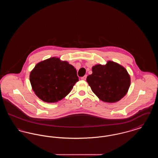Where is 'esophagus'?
Listing matches in <instances>:
<instances>
[{
	"label": "esophagus",
	"instance_id": "esophagus-1",
	"mask_svg": "<svg viewBox=\"0 0 158 158\" xmlns=\"http://www.w3.org/2000/svg\"><path fill=\"white\" fill-rule=\"evenodd\" d=\"M86 77H87V75H85L81 77V79L83 81H85L86 79Z\"/></svg>",
	"mask_w": 158,
	"mask_h": 158
}]
</instances>
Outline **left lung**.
Here are the masks:
<instances>
[{"label":"left lung","instance_id":"8db88e82","mask_svg":"<svg viewBox=\"0 0 158 158\" xmlns=\"http://www.w3.org/2000/svg\"><path fill=\"white\" fill-rule=\"evenodd\" d=\"M86 81L93 92L106 102L120 100L130 85V77L126 69L111 61L105 65L94 66L92 74L87 77Z\"/></svg>","mask_w":158,"mask_h":158}]
</instances>
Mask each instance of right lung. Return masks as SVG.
Wrapping results in <instances>:
<instances>
[{
    "mask_svg": "<svg viewBox=\"0 0 158 158\" xmlns=\"http://www.w3.org/2000/svg\"><path fill=\"white\" fill-rule=\"evenodd\" d=\"M30 79L35 94L46 102L64 98L79 81L74 67L56 57L38 63L31 72Z\"/></svg>",
    "mask_w": 158,
    "mask_h": 158,
    "instance_id": "add662e5",
    "label": "right lung"
}]
</instances>
